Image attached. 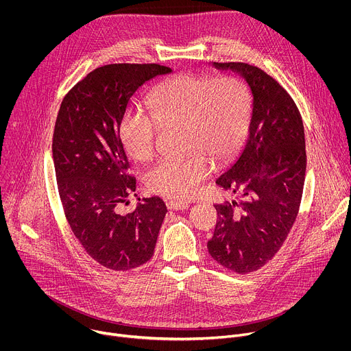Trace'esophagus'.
Wrapping results in <instances>:
<instances>
[{
    "mask_svg": "<svg viewBox=\"0 0 351 351\" xmlns=\"http://www.w3.org/2000/svg\"><path fill=\"white\" fill-rule=\"evenodd\" d=\"M167 207L172 211H180V210H186L189 207V203H183V202H175V199H171V202L167 203Z\"/></svg>",
    "mask_w": 351,
    "mask_h": 351,
    "instance_id": "obj_1",
    "label": "esophagus"
}]
</instances>
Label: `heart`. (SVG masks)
Masks as SVG:
<instances>
[{
  "instance_id": "1",
  "label": "heart",
  "mask_w": 351,
  "mask_h": 351,
  "mask_svg": "<svg viewBox=\"0 0 351 351\" xmlns=\"http://www.w3.org/2000/svg\"><path fill=\"white\" fill-rule=\"evenodd\" d=\"M148 111H128L119 134L128 154L144 162L154 156L157 129L183 126V160L157 162L145 175L148 190L173 199L193 198L211 172V162H226L240 147L252 115V97L234 76L214 79L180 73L160 83L148 97Z\"/></svg>"
}]
</instances>
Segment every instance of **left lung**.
<instances>
[{
	"mask_svg": "<svg viewBox=\"0 0 351 351\" xmlns=\"http://www.w3.org/2000/svg\"><path fill=\"white\" fill-rule=\"evenodd\" d=\"M240 73L253 94L248 138L217 184L239 202L214 206L211 257L236 274L264 267L285 243L302 203L307 156L304 126L290 94L267 72L244 62H214Z\"/></svg>",
	"mask_w": 351,
	"mask_h": 351,
	"instance_id": "1",
	"label": "left lung"
}]
</instances>
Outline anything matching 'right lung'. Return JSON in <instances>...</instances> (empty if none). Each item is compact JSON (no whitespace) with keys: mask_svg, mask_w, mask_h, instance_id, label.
<instances>
[{"mask_svg":"<svg viewBox=\"0 0 351 351\" xmlns=\"http://www.w3.org/2000/svg\"><path fill=\"white\" fill-rule=\"evenodd\" d=\"M171 71L158 64L99 66L68 91L58 111L53 158L65 217L86 253L112 271L153 257L168 213L160 197L143 198L126 215L117 207L136 191L119 136L122 117L140 86Z\"/></svg>","mask_w":351,"mask_h":351,"instance_id":"right-lung-1","label":"right lung"}]
</instances>
